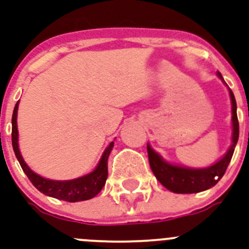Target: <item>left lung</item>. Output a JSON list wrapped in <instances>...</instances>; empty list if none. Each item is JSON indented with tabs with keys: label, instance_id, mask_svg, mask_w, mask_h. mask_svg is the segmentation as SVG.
<instances>
[{
	"label": "left lung",
	"instance_id": "8db88e82",
	"mask_svg": "<svg viewBox=\"0 0 249 249\" xmlns=\"http://www.w3.org/2000/svg\"><path fill=\"white\" fill-rule=\"evenodd\" d=\"M220 78V72H218ZM231 98V104H232V144L230 149L226 152L225 156L216 162L213 166L208 168L202 169H193L184 168V167L173 166L168 164L159 156V154L154 151L151 147L147 145V156H149V163L151 167V171L154 172L155 177L159 179L160 183L168 190L173 191L176 194H195L200 191H205L207 189L215 185L221 177L225 173L229 163L231 161L233 151H235L236 144L240 134V128H238L237 120V107H236V100L233 97L232 90L229 89Z\"/></svg>",
	"mask_w": 249,
	"mask_h": 249
}]
</instances>
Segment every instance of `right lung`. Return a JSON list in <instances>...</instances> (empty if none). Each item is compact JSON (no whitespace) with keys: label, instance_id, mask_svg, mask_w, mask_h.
<instances>
[{"label":"right lung","instance_id":"right-lung-1","mask_svg":"<svg viewBox=\"0 0 249 249\" xmlns=\"http://www.w3.org/2000/svg\"><path fill=\"white\" fill-rule=\"evenodd\" d=\"M18 104L17 103L13 110V116H12V145H13L14 154L20 163L21 168L25 172L28 178L33 183L37 190L42 194L51 197L58 198V200L68 201V202H78V201H86L93 198L102 191L103 186L105 185V181L107 178V159L114 147V142H110L109 146L103 154L100 159L99 164L92 173L87 174L81 178L73 179V180L66 181H55L44 179L42 177L34 173L28 164L24 162L21 157L20 151L18 147V129H17V112H18Z\"/></svg>","mask_w":249,"mask_h":249}]
</instances>
